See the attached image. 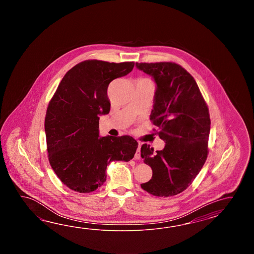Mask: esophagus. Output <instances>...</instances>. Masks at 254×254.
Listing matches in <instances>:
<instances>
[{"mask_svg": "<svg viewBox=\"0 0 254 254\" xmlns=\"http://www.w3.org/2000/svg\"><path fill=\"white\" fill-rule=\"evenodd\" d=\"M134 158L136 160H140V143L139 142V145H138V149L135 152Z\"/></svg>", "mask_w": 254, "mask_h": 254, "instance_id": "1", "label": "esophagus"}]
</instances>
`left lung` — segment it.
I'll list each match as a JSON object with an SVG mask.
<instances>
[{"instance_id": "1", "label": "left lung", "mask_w": 254, "mask_h": 254, "mask_svg": "<svg viewBox=\"0 0 254 254\" xmlns=\"http://www.w3.org/2000/svg\"><path fill=\"white\" fill-rule=\"evenodd\" d=\"M156 83L151 121L165 141L154 152L142 144L140 156L152 170L149 182L140 184L158 197L181 193L191 184L205 163L211 129L209 110L193 77L174 63H136Z\"/></svg>"}]
</instances>
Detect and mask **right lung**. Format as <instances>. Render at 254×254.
Returning a JSON list of instances; mask_svg holds the SVG:
<instances>
[{
	"label": "right lung",
	"mask_w": 254,
	"mask_h": 254,
	"mask_svg": "<svg viewBox=\"0 0 254 254\" xmlns=\"http://www.w3.org/2000/svg\"><path fill=\"white\" fill-rule=\"evenodd\" d=\"M133 67V62H81L67 71L49 103L44 121L49 162L70 190H97L106 181L110 162L134 156L138 142L132 137L99 135L100 116L111 109L110 82Z\"/></svg>",
	"instance_id": "add662e5"
}]
</instances>
